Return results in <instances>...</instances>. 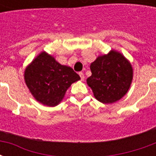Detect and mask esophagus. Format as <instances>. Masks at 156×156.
<instances>
[{
	"label": "esophagus",
	"instance_id": "34e87169",
	"mask_svg": "<svg viewBox=\"0 0 156 156\" xmlns=\"http://www.w3.org/2000/svg\"><path fill=\"white\" fill-rule=\"evenodd\" d=\"M79 76H80V78H81L82 81H83V80H84V78H85L84 74H83L82 72H80V73H79Z\"/></svg>",
	"mask_w": 156,
	"mask_h": 156
}]
</instances>
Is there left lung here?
I'll use <instances>...</instances> for the list:
<instances>
[{
    "instance_id": "obj_1",
    "label": "left lung",
    "mask_w": 156,
    "mask_h": 156,
    "mask_svg": "<svg viewBox=\"0 0 156 156\" xmlns=\"http://www.w3.org/2000/svg\"><path fill=\"white\" fill-rule=\"evenodd\" d=\"M92 75L87 83L95 98L103 104H113L127 94L133 79L130 62L120 52L111 50L99 56L90 65Z\"/></svg>"
}]
</instances>
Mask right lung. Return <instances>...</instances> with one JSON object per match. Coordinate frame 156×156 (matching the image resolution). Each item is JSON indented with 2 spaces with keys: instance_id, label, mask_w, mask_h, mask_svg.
I'll list each match as a JSON object with an SVG mask.
<instances>
[{
  "instance_id": "right-lung-1",
  "label": "right lung",
  "mask_w": 156,
  "mask_h": 156,
  "mask_svg": "<svg viewBox=\"0 0 156 156\" xmlns=\"http://www.w3.org/2000/svg\"><path fill=\"white\" fill-rule=\"evenodd\" d=\"M24 79L37 101L53 107L62 100L68 88L80 77L72 68L60 64L51 55L41 51L26 68Z\"/></svg>"
}]
</instances>
